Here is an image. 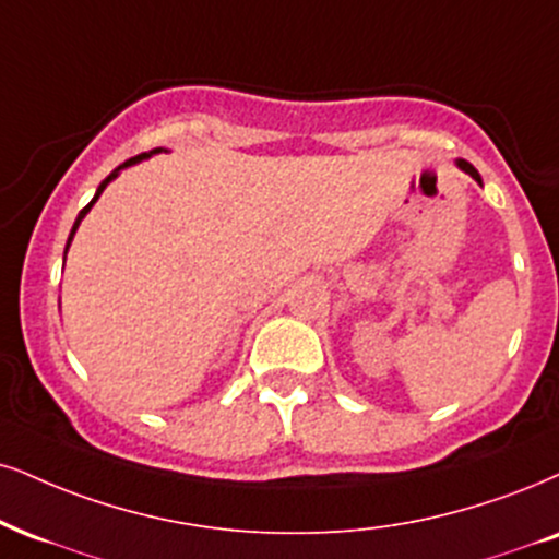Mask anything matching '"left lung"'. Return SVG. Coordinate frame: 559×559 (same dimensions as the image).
I'll return each instance as SVG.
<instances>
[{"label":"left lung","mask_w":559,"mask_h":559,"mask_svg":"<svg viewBox=\"0 0 559 559\" xmlns=\"http://www.w3.org/2000/svg\"><path fill=\"white\" fill-rule=\"evenodd\" d=\"M456 165H459V168H461V170H464V174H469V176L474 178V181H477V183H481V176L477 174V168H474V165H472V163L461 160V157H459V160H456Z\"/></svg>","instance_id":"8db88e82"}]
</instances>
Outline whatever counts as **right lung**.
Wrapping results in <instances>:
<instances>
[{
	"mask_svg": "<svg viewBox=\"0 0 559 559\" xmlns=\"http://www.w3.org/2000/svg\"><path fill=\"white\" fill-rule=\"evenodd\" d=\"M157 153H165V150H163V147H155V150H150V153H142V155H136V157H132V160L121 163V165H119V168H116V170H111V174H108L106 178H103V181H100V186H98V189H95V197H93V199H90V204L85 206V210H82V212H80V215H78V219H74V225H72V233H69V238H67V248H64V259H67V251H69V246H72V238H74V233H78V227H80V223H82V219H85V215H87V212H90V210H93V204H95V202H98V197L103 194V189H106V186H108V183H111V181H114V178H116V176H119L123 168H129V165H136V163L147 160V157H153V155H157Z\"/></svg>",
	"mask_w": 559,
	"mask_h": 559,
	"instance_id": "add662e5",
	"label": "right lung"
}]
</instances>
